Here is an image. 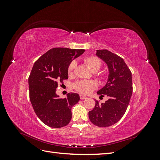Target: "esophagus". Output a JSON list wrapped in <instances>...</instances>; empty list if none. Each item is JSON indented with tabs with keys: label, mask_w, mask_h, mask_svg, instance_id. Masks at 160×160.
Here are the masks:
<instances>
[{
	"label": "esophagus",
	"mask_w": 160,
	"mask_h": 160,
	"mask_svg": "<svg viewBox=\"0 0 160 160\" xmlns=\"http://www.w3.org/2000/svg\"><path fill=\"white\" fill-rule=\"evenodd\" d=\"M86 98H87V97L85 95H82V94L80 95V99H85Z\"/></svg>",
	"instance_id": "1"
}]
</instances>
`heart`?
<instances>
[{"mask_svg": "<svg viewBox=\"0 0 160 160\" xmlns=\"http://www.w3.org/2000/svg\"><path fill=\"white\" fill-rule=\"evenodd\" d=\"M84 62L89 68L93 71H98L101 66V61L98 57L95 56H88L85 57ZM76 62L72 61L67 69V72L69 75H72L75 68ZM75 89L83 94H89L97 88V83L93 81H79L74 85Z\"/></svg>", "mask_w": 160, "mask_h": 160, "instance_id": "b5f03b06", "label": "heart"}]
</instances>
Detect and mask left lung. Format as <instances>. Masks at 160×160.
<instances>
[{"mask_svg": "<svg viewBox=\"0 0 160 160\" xmlns=\"http://www.w3.org/2000/svg\"><path fill=\"white\" fill-rule=\"evenodd\" d=\"M96 55L109 69L107 83L97 93L101 97L107 95L109 99L104 103L95 101L89 118L97 126L106 128L118 122L127 110L133 91L132 72L122 57L107 49L97 50Z\"/></svg>", "mask_w": 160, "mask_h": 160, "instance_id": "left-lung-1", "label": "left lung"}]
</instances>
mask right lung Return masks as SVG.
<instances>
[{"label":"right lung","mask_w":160,"mask_h":160,"mask_svg":"<svg viewBox=\"0 0 160 160\" xmlns=\"http://www.w3.org/2000/svg\"><path fill=\"white\" fill-rule=\"evenodd\" d=\"M85 51L52 48L38 58L32 67L28 77L30 101L37 117L47 126L60 128L70 122L71 108L78 103L79 95L69 93L66 98L61 99L56 89L58 83L68 79L70 62Z\"/></svg>","instance_id":"add662e5"}]
</instances>
